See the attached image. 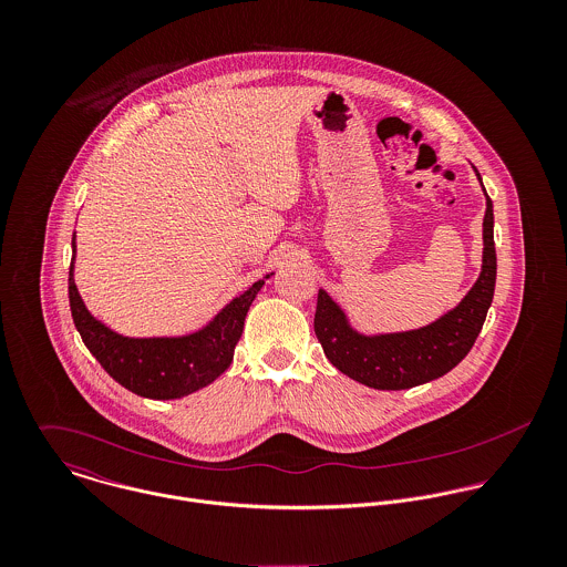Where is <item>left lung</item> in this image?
<instances>
[{
    "label": "left lung",
    "mask_w": 567,
    "mask_h": 567,
    "mask_svg": "<svg viewBox=\"0 0 567 567\" xmlns=\"http://www.w3.org/2000/svg\"><path fill=\"white\" fill-rule=\"evenodd\" d=\"M476 176L483 183L478 169ZM483 246V268L465 299L434 323L419 329L373 336L360 333L351 327L342 308L324 290H319L315 331L327 360L340 373L378 391H404L452 371L474 347L493 301L497 261L493 203L488 196Z\"/></svg>",
    "instance_id": "obj_1"
}]
</instances>
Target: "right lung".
Here are the masks:
<instances>
[{"mask_svg":"<svg viewBox=\"0 0 567 567\" xmlns=\"http://www.w3.org/2000/svg\"><path fill=\"white\" fill-rule=\"evenodd\" d=\"M72 250L76 257L74 240ZM74 257L70 266V308L84 347L117 384L148 400L185 398L205 389L229 369L234 349L243 336L246 312L270 277L266 275L255 281L198 331L185 336L128 338L97 321L86 310L74 281Z\"/></svg>","mask_w":567,"mask_h":567,"instance_id":"right-lung-1","label":"right lung"}]
</instances>
